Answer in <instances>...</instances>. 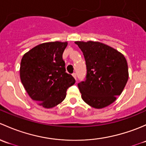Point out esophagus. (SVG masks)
Instances as JSON below:
<instances>
[{
	"mask_svg": "<svg viewBox=\"0 0 146 146\" xmlns=\"http://www.w3.org/2000/svg\"><path fill=\"white\" fill-rule=\"evenodd\" d=\"M72 76H74V78L75 79H76V73H73Z\"/></svg>",
	"mask_w": 146,
	"mask_h": 146,
	"instance_id": "1",
	"label": "esophagus"
}]
</instances>
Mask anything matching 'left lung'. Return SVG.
Masks as SVG:
<instances>
[{
    "instance_id": "1",
    "label": "left lung",
    "mask_w": 146,
    "mask_h": 146,
    "mask_svg": "<svg viewBox=\"0 0 146 146\" xmlns=\"http://www.w3.org/2000/svg\"><path fill=\"white\" fill-rule=\"evenodd\" d=\"M86 65L84 81L78 84L84 101L97 109L112 104L128 81L124 55L100 42L76 41Z\"/></svg>"
}]
</instances>
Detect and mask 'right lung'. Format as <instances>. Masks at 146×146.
<instances>
[{
  "label": "right lung",
  "instance_id": "1",
  "mask_svg": "<svg viewBox=\"0 0 146 146\" xmlns=\"http://www.w3.org/2000/svg\"><path fill=\"white\" fill-rule=\"evenodd\" d=\"M67 42L38 45L22 57L20 79L29 96L43 108L58 106L66 97L74 78L66 72L62 54Z\"/></svg>",
  "mask_w": 146,
  "mask_h": 146
}]
</instances>
